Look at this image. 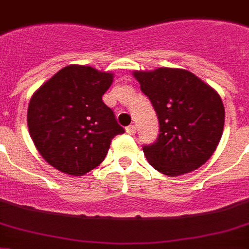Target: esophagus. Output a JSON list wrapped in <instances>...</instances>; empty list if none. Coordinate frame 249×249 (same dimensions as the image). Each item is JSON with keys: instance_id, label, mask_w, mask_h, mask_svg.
<instances>
[{"instance_id": "1", "label": "esophagus", "mask_w": 249, "mask_h": 249, "mask_svg": "<svg viewBox=\"0 0 249 249\" xmlns=\"http://www.w3.org/2000/svg\"><path fill=\"white\" fill-rule=\"evenodd\" d=\"M126 131H127V133H128V135L133 136V135L136 133V126H135V124H129V126L126 128Z\"/></svg>"}]
</instances>
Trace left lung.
Returning <instances> with one entry per match:
<instances>
[{
  "mask_svg": "<svg viewBox=\"0 0 249 249\" xmlns=\"http://www.w3.org/2000/svg\"><path fill=\"white\" fill-rule=\"evenodd\" d=\"M133 76L159 120L157 141L142 147L150 165L177 177L206 163L223 135L225 110L220 95L187 70L160 67L135 71Z\"/></svg>",
  "mask_w": 249,
  "mask_h": 249,
  "instance_id": "8db88e82",
  "label": "left lung"
}]
</instances>
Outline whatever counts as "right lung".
<instances>
[{"mask_svg":"<svg viewBox=\"0 0 249 249\" xmlns=\"http://www.w3.org/2000/svg\"><path fill=\"white\" fill-rule=\"evenodd\" d=\"M112 83L113 73L70 65L33 94L29 133L47 163L84 176L104 160L113 137L124 132L102 99Z\"/></svg>","mask_w":249,"mask_h":249,"instance_id":"obj_1","label":"right lung"}]
</instances>
